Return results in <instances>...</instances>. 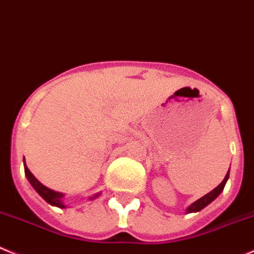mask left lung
<instances>
[{
	"mask_svg": "<svg viewBox=\"0 0 254 254\" xmlns=\"http://www.w3.org/2000/svg\"><path fill=\"white\" fill-rule=\"evenodd\" d=\"M228 178H229V170H228V173L226 174V178L223 179V182H222V183H220L217 188H214L212 191H209L208 194H205V195L202 196V198H199L198 200H195L194 203H191V204L187 208V214H188V213L199 212V210H202L203 208L207 207L208 204H210V203H212L213 200H214V199L217 198V196L219 195L222 191H223L224 186H226L227 181H228Z\"/></svg>",
	"mask_w": 254,
	"mask_h": 254,
	"instance_id": "obj_1",
	"label": "left lung"
}]
</instances>
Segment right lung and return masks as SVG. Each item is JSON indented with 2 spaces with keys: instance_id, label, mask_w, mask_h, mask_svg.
<instances>
[{
  "instance_id": "obj_1",
  "label": "right lung",
  "mask_w": 254,
  "mask_h": 254,
  "mask_svg": "<svg viewBox=\"0 0 254 254\" xmlns=\"http://www.w3.org/2000/svg\"><path fill=\"white\" fill-rule=\"evenodd\" d=\"M25 174H26V177H27V179H28V182H30L31 186L34 187L35 190H36L37 193H39L40 195H41L42 198H44L45 200L49 203V204L55 205V207H59V208H66L65 205H64V203H63L64 194L59 193V191L52 190V189L47 188V187H45L44 184L40 183L36 178H35V175L30 172V169L26 167V164H25ZM99 195H100V193L95 194L94 196H90V199L98 198Z\"/></svg>"
}]
</instances>
